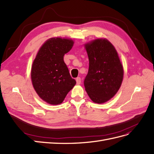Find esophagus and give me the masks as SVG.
Segmentation results:
<instances>
[{"label":"esophagus","instance_id":"esophagus-1","mask_svg":"<svg viewBox=\"0 0 154 154\" xmlns=\"http://www.w3.org/2000/svg\"><path fill=\"white\" fill-rule=\"evenodd\" d=\"M76 82H77V85H80L81 82V79L80 77H77L76 78Z\"/></svg>","mask_w":154,"mask_h":154}]
</instances>
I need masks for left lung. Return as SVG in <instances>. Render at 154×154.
Returning <instances> with one entry per match:
<instances>
[{"mask_svg": "<svg viewBox=\"0 0 154 154\" xmlns=\"http://www.w3.org/2000/svg\"><path fill=\"white\" fill-rule=\"evenodd\" d=\"M85 48L89 59L85 90L94 103H103L120 88L123 66L115 47L107 39H96L85 44Z\"/></svg>", "mask_w": 154, "mask_h": 154, "instance_id": "obj_1", "label": "left lung"}]
</instances>
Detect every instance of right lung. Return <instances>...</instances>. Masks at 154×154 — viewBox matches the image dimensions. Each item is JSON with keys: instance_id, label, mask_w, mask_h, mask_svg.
Wrapping results in <instances>:
<instances>
[{"instance_id": "obj_1", "label": "right lung", "mask_w": 154, "mask_h": 154, "mask_svg": "<svg viewBox=\"0 0 154 154\" xmlns=\"http://www.w3.org/2000/svg\"><path fill=\"white\" fill-rule=\"evenodd\" d=\"M73 43L69 39L51 38L43 43L33 62L31 79L34 88L41 99L51 105L62 103L76 84L64 61V54Z\"/></svg>"}]
</instances>
